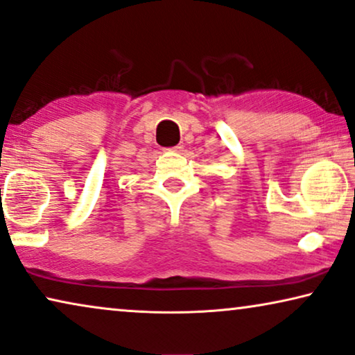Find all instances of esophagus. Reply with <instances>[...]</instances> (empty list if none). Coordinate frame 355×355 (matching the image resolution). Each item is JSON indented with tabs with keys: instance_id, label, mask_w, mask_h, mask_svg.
<instances>
[{
	"instance_id": "obj_1",
	"label": "esophagus",
	"mask_w": 355,
	"mask_h": 355,
	"mask_svg": "<svg viewBox=\"0 0 355 355\" xmlns=\"http://www.w3.org/2000/svg\"><path fill=\"white\" fill-rule=\"evenodd\" d=\"M171 151H173V153H182V151H183V146H182V144H177V146L171 148Z\"/></svg>"
}]
</instances>
